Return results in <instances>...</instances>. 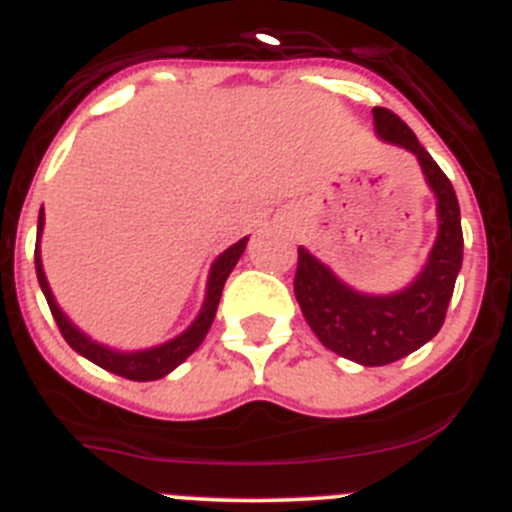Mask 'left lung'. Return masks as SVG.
I'll list each match as a JSON object with an SVG mask.
<instances>
[{"instance_id":"left-lung-1","label":"left lung","mask_w":512,"mask_h":512,"mask_svg":"<svg viewBox=\"0 0 512 512\" xmlns=\"http://www.w3.org/2000/svg\"><path fill=\"white\" fill-rule=\"evenodd\" d=\"M372 117L380 140L418 157L425 180L438 197V240L428 265L395 295H362L305 247H297L295 297L307 325L327 350L365 367H380L408 357L443 327L463 265V227L453 185L415 132L385 107L372 109Z\"/></svg>"}]
</instances>
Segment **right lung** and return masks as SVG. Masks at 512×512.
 <instances>
[{"instance_id": "obj_1", "label": "right lung", "mask_w": 512, "mask_h": 512, "mask_svg": "<svg viewBox=\"0 0 512 512\" xmlns=\"http://www.w3.org/2000/svg\"><path fill=\"white\" fill-rule=\"evenodd\" d=\"M42 227H44V212L39 210L37 235H42ZM245 247H247V237H242L240 242L227 247V250L212 262L210 280H207L205 305H202L200 315L195 317V322H192L182 335H177L175 340L165 342V345H157V347H150V350H137V352L109 350V347L89 340L84 332H79L77 327L67 320V315H64V312L59 310L57 302H54L52 290H49V282L47 277H44L42 257H39V242L37 247H34V267H37L39 287H42L44 297H47V305L49 310H52L54 322H57L59 332H62V337L67 340V345L72 347L74 352H79V355L87 357L89 362H94V365L104 367V370L114 372V375L119 377H127V380H135V382H150V380H160V377H165L167 372L175 370L177 365H182V362H185L187 357L202 345L212 320H215V312H217V305H220V295H222V287H225V280L230 277V272L235 270L237 260L242 257Z\"/></svg>"}]
</instances>
